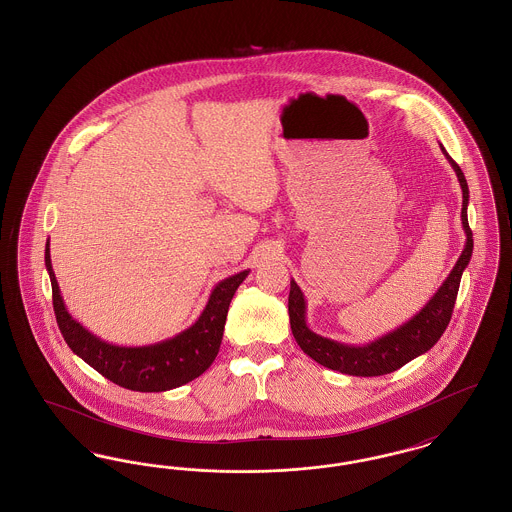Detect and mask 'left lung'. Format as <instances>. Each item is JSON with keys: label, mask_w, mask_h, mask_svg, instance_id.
<instances>
[{"label": "left lung", "mask_w": 512, "mask_h": 512, "mask_svg": "<svg viewBox=\"0 0 512 512\" xmlns=\"http://www.w3.org/2000/svg\"><path fill=\"white\" fill-rule=\"evenodd\" d=\"M439 147L457 174L461 190H463L461 219H463L466 244H464L459 261L455 263L449 276L443 280L438 292L432 295V299L411 320H407L393 332L384 334L382 338L365 343V345H347V343L318 336L317 332H313L307 326L305 295L295 284V280H292L290 282V286H292L290 297H288V313H290L293 338L303 349V353H307L311 359H315L318 365L326 366L330 370H338L341 374H349V376H384V374H390L393 370L407 365L418 355L430 351L438 343L441 334L445 332L451 315H453L461 276L472 257L474 242H472V230L468 226V217H466V209H468L466 178H464L461 167L449 157L445 147L441 144Z\"/></svg>", "instance_id": "1"}]
</instances>
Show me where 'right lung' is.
Masks as SVG:
<instances>
[{
	"instance_id": "obj_1",
	"label": "right lung",
	"mask_w": 512,
	"mask_h": 512,
	"mask_svg": "<svg viewBox=\"0 0 512 512\" xmlns=\"http://www.w3.org/2000/svg\"><path fill=\"white\" fill-rule=\"evenodd\" d=\"M46 268L51 280L55 318L74 355L96 368L113 384L146 393L184 386L213 365L219 353L230 301L249 274V270H242L220 280L209 295L203 313L190 328L174 338L140 347H126L101 340L71 317L51 267L49 240L46 242Z\"/></svg>"
}]
</instances>
